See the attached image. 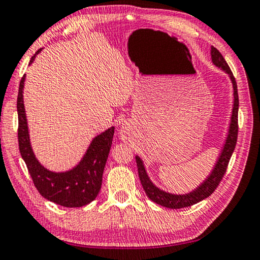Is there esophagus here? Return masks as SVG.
Instances as JSON below:
<instances>
[{
  "instance_id": "34e87169",
  "label": "esophagus",
  "mask_w": 260,
  "mask_h": 260,
  "mask_svg": "<svg viewBox=\"0 0 260 260\" xmlns=\"http://www.w3.org/2000/svg\"><path fill=\"white\" fill-rule=\"evenodd\" d=\"M122 131H123V133H126V131H127V126H126V125H122ZM123 137H124V135L122 136V138H123Z\"/></svg>"
}]
</instances>
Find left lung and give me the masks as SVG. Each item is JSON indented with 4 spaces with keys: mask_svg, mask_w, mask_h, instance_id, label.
Listing matches in <instances>:
<instances>
[{
    "mask_svg": "<svg viewBox=\"0 0 260 260\" xmlns=\"http://www.w3.org/2000/svg\"><path fill=\"white\" fill-rule=\"evenodd\" d=\"M211 59H212V62L215 63L217 67L221 68L222 71H225L227 74L230 75L232 83H233L234 105H233V112H232V117H231L229 136H227L224 148H222V152L220 154V156L218 157V161L216 163L215 168H213L210 176H209L197 189H194L193 192H190L188 194H184V195L170 194V193L165 192V190H161L160 188H157L156 186L152 183L151 179L148 178V176L146 174V170H145L143 161L140 160L139 156H136L139 179H140V183L143 185L145 193H146L147 197L151 199L153 202L160 204L162 207L170 208V209H181V208L193 206V204L210 197V195L215 192V189L218 187V185H219V183L221 181L222 177H224L227 166H229V162L231 160L232 154L234 152L236 142H238L239 94H238V85H236L235 77L233 76V73H232L229 63L226 62L224 57L221 56V53L213 47H211Z\"/></svg>",
    "mask_w": 260,
    "mask_h": 260,
    "instance_id": "left-lung-1",
    "label": "left lung"
}]
</instances>
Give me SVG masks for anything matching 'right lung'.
<instances>
[{"instance_id": "add662e5", "label": "right lung", "mask_w": 260, "mask_h": 260, "mask_svg": "<svg viewBox=\"0 0 260 260\" xmlns=\"http://www.w3.org/2000/svg\"><path fill=\"white\" fill-rule=\"evenodd\" d=\"M40 51L41 49L31 57L30 63ZM24 82L25 75L20 80L17 98L18 143L21 157L24 158L36 189L44 199L62 207L80 208L92 202L102 187L103 172L112 146L114 126L93 138L83 158L72 170L66 172L49 171L36 160L30 146L22 100Z\"/></svg>"}]
</instances>
